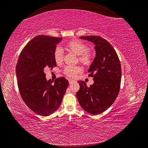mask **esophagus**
<instances>
[{
    "mask_svg": "<svg viewBox=\"0 0 148 148\" xmlns=\"http://www.w3.org/2000/svg\"><path fill=\"white\" fill-rule=\"evenodd\" d=\"M68 81H69V84L73 83L74 82V80H71V79H69V80H68Z\"/></svg>",
    "mask_w": 148,
    "mask_h": 148,
    "instance_id": "esophagus-1",
    "label": "esophagus"
}]
</instances>
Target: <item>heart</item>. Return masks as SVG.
Instances as JSON below:
<instances>
[{
  "label": "heart",
  "mask_w": 148,
  "mask_h": 148,
  "mask_svg": "<svg viewBox=\"0 0 148 148\" xmlns=\"http://www.w3.org/2000/svg\"><path fill=\"white\" fill-rule=\"evenodd\" d=\"M66 50L79 56V62L84 65L88 66L91 64L92 56L88 51V47L84 43L79 41H71L64 46ZM63 52L61 49L57 48L54 52L55 61L57 63H61L63 61ZM82 71L79 66H68L64 69V73L69 77L74 78Z\"/></svg>",
  "instance_id": "heart-1"
}]
</instances>
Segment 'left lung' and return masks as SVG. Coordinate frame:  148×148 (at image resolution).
<instances>
[{"label":"left lung","instance_id":"1","mask_svg":"<svg viewBox=\"0 0 148 148\" xmlns=\"http://www.w3.org/2000/svg\"><path fill=\"white\" fill-rule=\"evenodd\" d=\"M80 38L95 45L96 56L88 69L94 84L87 86L78 81L80 89L76 93L80 106L89 113L99 114L110 107L118 95L121 78V67L118 55L110 42L99 36Z\"/></svg>","mask_w":148,"mask_h":148}]
</instances>
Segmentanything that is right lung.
Returning <instances> with one entry per match:
<instances>
[{
  "label": "right lung",
  "instance_id": "add662e5",
  "mask_svg": "<svg viewBox=\"0 0 148 148\" xmlns=\"http://www.w3.org/2000/svg\"><path fill=\"white\" fill-rule=\"evenodd\" d=\"M62 38L38 35L22 51L16 67L20 95L30 110L49 116L61 104L69 82L64 77L47 80L45 71L57 64L54 52Z\"/></svg>",
  "mask_w": 148,
  "mask_h": 148
}]
</instances>
